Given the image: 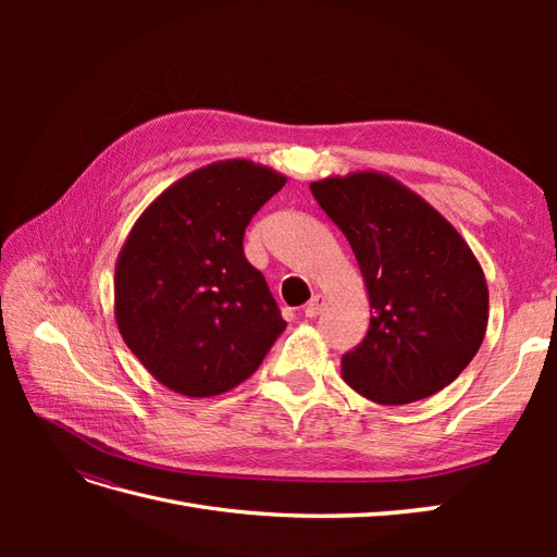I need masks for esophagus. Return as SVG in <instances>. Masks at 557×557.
<instances>
[{"label":"esophagus","mask_w":557,"mask_h":557,"mask_svg":"<svg viewBox=\"0 0 557 557\" xmlns=\"http://www.w3.org/2000/svg\"><path fill=\"white\" fill-rule=\"evenodd\" d=\"M323 309H325V297L323 295H313L309 305L305 307V315L307 318H315V315L323 313Z\"/></svg>","instance_id":"34e87169"}]
</instances>
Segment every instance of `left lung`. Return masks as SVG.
I'll use <instances>...</instances> for the list:
<instances>
[{
    "label": "left lung",
    "instance_id": "obj_1",
    "mask_svg": "<svg viewBox=\"0 0 557 557\" xmlns=\"http://www.w3.org/2000/svg\"><path fill=\"white\" fill-rule=\"evenodd\" d=\"M344 232L369 297L364 342L342 376L387 407L425 399L460 376L487 327L485 274L462 234L397 178L352 172L311 183Z\"/></svg>",
    "mask_w": 557,
    "mask_h": 557
}]
</instances>
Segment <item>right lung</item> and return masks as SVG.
<instances>
[{
	"instance_id": "right-lung-1",
	"label": "right lung",
	"mask_w": 557,
	"mask_h": 557,
	"mask_svg": "<svg viewBox=\"0 0 557 557\" xmlns=\"http://www.w3.org/2000/svg\"><path fill=\"white\" fill-rule=\"evenodd\" d=\"M288 176L218 160L158 195L117 252L115 325L148 374L185 397L223 395L260 367L285 330L244 232Z\"/></svg>"
}]
</instances>
